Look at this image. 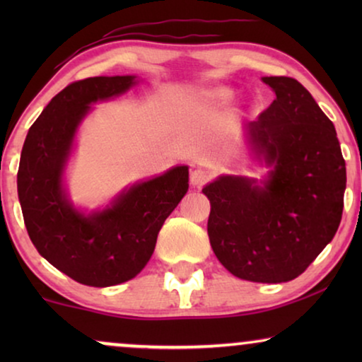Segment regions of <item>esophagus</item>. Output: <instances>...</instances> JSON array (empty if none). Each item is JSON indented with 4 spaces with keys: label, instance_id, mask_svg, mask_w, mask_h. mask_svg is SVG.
Returning a JSON list of instances; mask_svg holds the SVG:
<instances>
[{
    "label": "esophagus",
    "instance_id": "1",
    "mask_svg": "<svg viewBox=\"0 0 362 362\" xmlns=\"http://www.w3.org/2000/svg\"><path fill=\"white\" fill-rule=\"evenodd\" d=\"M212 177L211 171L206 170V168H196V170L191 171V185L192 186H204L207 181H209Z\"/></svg>",
    "mask_w": 362,
    "mask_h": 362
}]
</instances>
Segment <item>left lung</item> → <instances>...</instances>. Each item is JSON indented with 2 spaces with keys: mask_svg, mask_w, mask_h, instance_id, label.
Wrapping results in <instances>:
<instances>
[{
  "mask_svg": "<svg viewBox=\"0 0 362 362\" xmlns=\"http://www.w3.org/2000/svg\"><path fill=\"white\" fill-rule=\"evenodd\" d=\"M275 100L247 135L274 166L264 186L221 176L202 192L211 201L207 234L222 265L239 279L281 284L303 274L338 230L346 163L333 122L291 77H264Z\"/></svg>",
  "mask_w": 362,
  "mask_h": 362,
  "instance_id": "8db88e82",
  "label": "left lung"
}]
</instances>
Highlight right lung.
I'll return each mask as SVG.
<instances>
[{"label": "right lung", "instance_id": "1", "mask_svg": "<svg viewBox=\"0 0 362 362\" xmlns=\"http://www.w3.org/2000/svg\"><path fill=\"white\" fill-rule=\"evenodd\" d=\"M133 83V76L69 83L29 128L21 151L18 196L28 234L49 264L83 285L112 286L140 274L163 222L189 187L187 166H176L92 216L74 209L64 194V165L90 103L120 95Z\"/></svg>", "mask_w": 362, "mask_h": 362}]
</instances>
